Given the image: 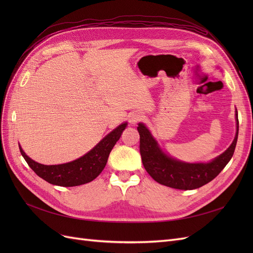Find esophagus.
<instances>
[{"label":"esophagus","instance_id":"1","mask_svg":"<svg viewBox=\"0 0 253 253\" xmlns=\"http://www.w3.org/2000/svg\"><path fill=\"white\" fill-rule=\"evenodd\" d=\"M142 119V116L139 114V113H135V114H132L131 116H129V122H131L132 125H136L137 122H139L140 120Z\"/></svg>","mask_w":253,"mask_h":253}]
</instances>
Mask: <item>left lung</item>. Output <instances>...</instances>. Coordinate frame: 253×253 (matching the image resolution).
Segmentation results:
<instances>
[{
    "label": "left lung",
    "instance_id": "left-lung-1",
    "mask_svg": "<svg viewBox=\"0 0 253 253\" xmlns=\"http://www.w3.org/2000/svg\"><path fill=\"white\" fill-rule=\"evenodd\" d=\"M236 134L234 140L223 154L207 164H187L165 154L157 141L143 124L137 126L140 136V155L144 169L155 181L174 189L193 190L210 182L230 162L239 135L236 112Z\"/></svg>",
    "mask_w": 253,
    "mask_h": 253
}]
</instances>
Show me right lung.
I'll return each instance as SVG.
<instances>
[{
    "instance_id": "1",
    "label": "right lung",
    "mask_w": 253,
    "mask_h": 253,
    "mask_svg": "<svg viewBox=\"0 0 253 253\" xmlns=\"http://www.w3.org/2000/svg\"><path fill=\"white\" fill-rule=\"evenodd\" d=\"M126 127V122L120 125L106 135L94 149L85 155L74 160V162L46 166L41 165L29 158L19 145L22 156L28 166L39 177L46 180L51 185L61 187H75L94 180L102 172L108 163V158L114 145L119 140L121 133Z\"/></svg>"
}]
</instances>
